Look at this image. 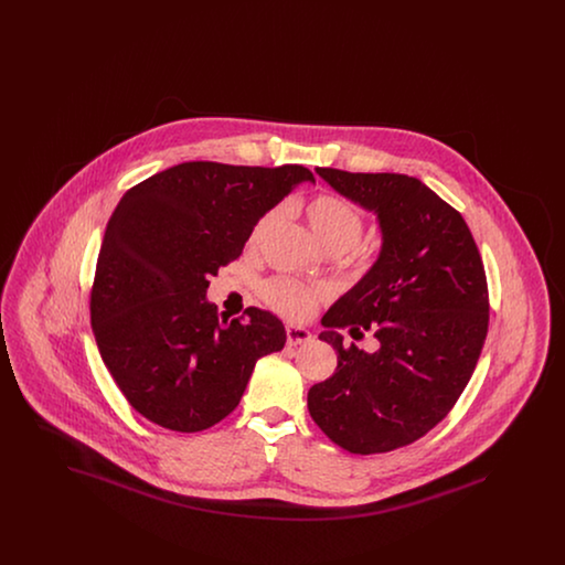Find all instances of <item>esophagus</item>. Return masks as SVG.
<instances>
[{"mask_svg": "<svg viewBox=\"0 0 565 565\" xmlns=\"http://www.w3.org/2000/svg\"><path fill=\"white\" fill-rule=\"evenodd\" d=\"M286 337H288V343L290 345H300V343H309L313 337L307 328L302 326H296V323H288L286 326Z\"/></svg>", "mask_w": 565, "mask_h": 565, "instance_id": "34e87169", "label": "esophagus"}]
</instances>
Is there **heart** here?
Instances as JSON below:
<instances>
[{
    "label": "heart",
    "mask_w": 565,
    "mask_h": 565,
    "mask_svg": "<svg viewBox=\"0 0 565 565\" xmlns=\"http://www.w3.org/2000/svg\"><path fill=\"white\" fill-rule=\"evenodd\" d=\"M302 214L307 217V224L316 239L328 252H348L358 243L364 228L362 212L339 194H318L309 199L302 205ZM277 212L263 215L249 235V243L258 245L263 242L277 224ZM265 298L273 309L281 311L284 316L307 318L313 311L320 292L290 277H277L265 286Z\"/></svg>",
    "instance_id": "obj_1"
}]
</instances>
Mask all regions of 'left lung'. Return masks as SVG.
Here are the masks:
<instances>
[{"label":"left lung","mask_w":565,"mask_h":565,"mask_svg":"<svg viewBox=\"0 0 565 565\" xmlns=\"http://www.w3.org/2000/svg\"><path fill=\"white\" fill-rule=\"evenodd\" d=\"M332 190L375 214L373 267L323 316L337 371L309 390L323 434L351 454L404 447L447 417L475 373L489 322L483 263L463 217L422 180L318 167ZM341 327L380 348L345 349Z\"/></svg>","instance_id":"8db88e82"}]
</instances>
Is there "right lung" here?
Listing matches in <instances>:
<instances>
[{"instance_id": "right-lung-1", "label": "right lung", "mask_w": 565, "mask_h": 565, "mask_svg": "<svg viewBox=\"0 0 565 565\" xmlns=\"http://www.w3.org/2000/svg\"><path fill=\"white\" fill-rule=\"evenodd\" d=\"M302 182L300 164L182 162L129 190L106 226L90 326L109 375L137 413L201 431L242 401L256 362L284 350L277 316L220 318L210 277L239 258L265 214Z\"/></svg>"}]
</instances>
